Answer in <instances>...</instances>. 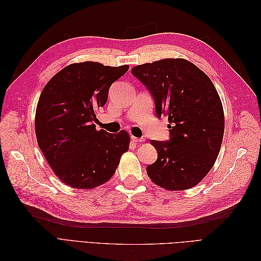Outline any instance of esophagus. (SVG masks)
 <instances>
[{
    "mask_svg": "<svg viewBox=\"0 0 261 261\" xmlns=\"http://www.w3.org/2000/svg\"><path fill=\"white\" fill-rule=\"evenodd\" d=\"M132 141H133V143H135V144H139V143H141V141H143V138L132 136Z\"/></svg>",
    "mask_w": 261,
    "mask_h": 261,
    "instance_id": "1",
    "label": "esophagus"
}]
</instances>
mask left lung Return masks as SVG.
Masks as SVG:
<instances>
[{
	"label": "left lung",
	"instance_id": "obj_1",
	"mask_svg": "<svg viewBox=\"0 0 261 261\" xmlns=\"http://www.w3.org/2000/svg\"><path fill=\"white\" fill-rule=\"evenodd\" d=\"M132 74L151 94L158 117L167 115L170 139L151 140L158 159L147 167L154 184L169 191L196 186L215 164L222 144L224 113L210 78L184 59L135 66Z\"/></svg>",
	"mask_w": 261,
	"mask_h": 261
}]
</instances>
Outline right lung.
Here are the masks:
<instances>
[{"instance_id":"obj_1","label":"right lung","mask_w":261,"mask_h":261,"mask_svg":"<svg viewBox=\"0 0 261 261\" xmlns=\"http://www.w3.org/2000/svg\"><path fill=\"white\" fill-rule=\"evenodd\" d=\"M128 65L105 66L97 62L70 64L43 88L36 110L39 148L63 183L90 189L113 176L128 150L125 130H97L94 112L107 103L109 88Z\"/></svg>"}]
</instances>
